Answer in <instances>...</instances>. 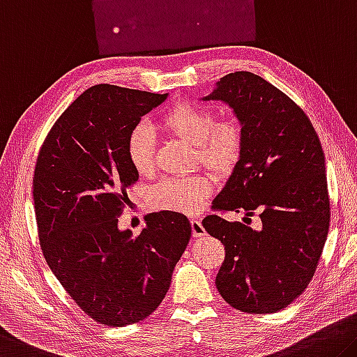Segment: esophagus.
Returning <instances> with one entry per match:
<instances>
[{"label":"esophagus","instance_id":"1","mask_svg":"<svg viewBox=\"0 0 357 357\" xmlns=\"http://www.w3.org/2000/svg\"><path fill=\"white\" fill-rule=\"evenodd\" d=\"M190 227H192V236H194V238H200V236L206 235V230L202 225L200 219H192L190 220Z\"/></svg>","mask_w":357,"mask_h":357}]
</instances>
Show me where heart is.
Segmentation results:
<instances>
[{
  "label": "heart",
  "mask_w": 357,
  "mask_h": 357,
  "mask_svg": "<svg viewBox=\"0 0 357 357\" xmlns=\"http://www.w3.org/2000/svg\"><path fill=\"white\" fill-rule=\"evenodd\" d=\"M158 127L194 144L200 162L216 173H230L240 162L245 146L241 123L235 117L214 121L211 107L195 101H179L160 117ZM154 133L148 126L133 127L127 138L130 165L139 174L154 172ZM213 192L206 174L184 178H165L151 190V203L157 209L195 213Z\"/></svg>",
  "instance_id": "b5f03b06"
}]
</instances>
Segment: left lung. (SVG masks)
<instances>
[{
  "label": "left lung",
  "instance_id": "1",
  "mask_svg": "<svg viewBox=\"0 0 357 357\" xmlns=\"http://www.w3.org/2000/svg\"><path fill=\"white\" fill-rule=\"evenodd\" d=\"M202 100L229 105L245 135L240 162L213 208L260 218L259 229L218 214L202 220L225 248L216 287L236 310L275 313L310 284L329 231L321 141L301 107L254 73L220 77Z\"/></svg>",
  "mask_w": 357,
  "mask_h": 357
}]
</instances>
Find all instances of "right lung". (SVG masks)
I'll return each instance as SVG.
<instances>
[{
  "instance_id": "1",
  "label": "right lung",
  "mask_w": 357,
  "mask_h": 357,
  "mask_svg": "<svg viewBox=\"0 0 357 357\" xmlns=\"http://www.w3.org/2000/svg\"><path fill=\"white\" fill-rule=\"evenodd\" d=\"M167 97L90 87L56 119L36 160L33 200L44 259L84 313L105 326L148 318L190 240L189 219L174 211L148 214L138 236L117 225L127 189L138 181L128 133Z\"/></svg>"
}]
</instances>
